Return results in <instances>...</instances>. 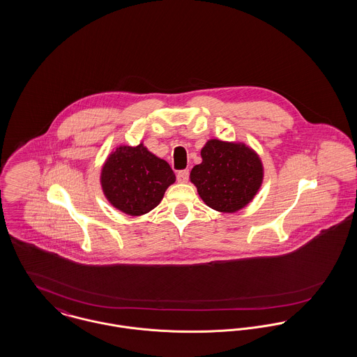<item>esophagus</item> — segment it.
Masks as SVG:
<instances>
[{
	"mask_svg": "<svg viewBox=\"0 0 357 357\" xmlns=\"http://www.w3.org/2000/svg\"><path fill=\"white\" fill-rule=\"evenodd\" d=\"M176 179L181 183H186L189 181V169H182L176 174Z\"/></svg>",
	"mask_w": 357,
	"mask_h": 357,
	"instance_id": "obj_1",
	"label": "esophagus"
}]
</instances>
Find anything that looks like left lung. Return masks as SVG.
Returning <instances> with one entry per match:
<instances>
[{
  "mask_svg": "<svg viewBox=\"0 0 357 357\" xmlns=\"http://www.w3.org/2000/svg\"><path fill=\"white\" fill-rule=\"evenodd\" d=\"M201 158L190 181L209 208L234 213L251 202L262 185L264 167L250 146L212 138L201 149Z\"/></svg>",
  "mask_w": 357,
  "mask_h": 357,
  "instance_id": "8db88e82",
  "label": "left lung"
}]
</instances>
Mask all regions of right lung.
<instances>
[{"instance_id": "add662e5", "label": "right lung", "mask_w": 357, "mask_h": 357, "mask_svg": "<svg viewBox=\"0 0 357 357\" xmlns=\"http://www.w3.org/2000/svg\"><path fill=\"white\" fill-rule=\"evenodd\" d=\"M175 182L169 165L149 152L144 144L119 145L102 167L100 185L118 211L141 216L156 208L165 190Z\"/></svg>"}]
</instances>
